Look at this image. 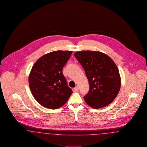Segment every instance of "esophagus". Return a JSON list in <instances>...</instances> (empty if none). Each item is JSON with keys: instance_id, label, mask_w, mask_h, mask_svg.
Wrapping results in <instances>:
<instances>
[{"instance_id": "1", "label": "esophagus", "mask_w": 147, "mask_h": 147, "mask_svg": "<svg viewBox=\"0 0 147 147\" xmlns=\"http://www.w3.org/2000/svg\"><path fill=\"white\" fill-rule=\"evenodd\" d=\"M74 90L75 91H78V86H76V87H75L74 88Z\"/></svg>"}]
</instances>
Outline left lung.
<instances>
[{"instance_id":"left-lung-1","label":"left lung","mask_w":147,"mask_h":147,"mask_svg":"<svg viewBox=\"0 0 147 147\" xmlns=\"http://www.w3.org/2000/svg\"><path fill=\"white\" fill-rule=\"evenodd\" d=\"M85 70L90 90L85 96L92 108L107 106L119 91L121 81L116 63L108 55L99 51H81L74 54Z\"/></svg>"}]
</instances>
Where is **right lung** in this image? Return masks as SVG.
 Returning <instances> with one entry per match:
<instances>
[{
  "instance_id": "right-lung-1",
  "label": "right lung",
  "mask_w": 147,
  "mask_h": 147,
  "mask_svg": "<svg viewBox=\"0 0 147 147\" xmlns=\"http://www.w3.org/2000/svg\"><path fill=\"white\" fill-rule=\"evenodd\" d=\"M71 51H55L45 55L33 65L29 76L32 94L44 107L55 109L64 105L72 91L62 74Z\"/></svg>"
}]
</instances>
